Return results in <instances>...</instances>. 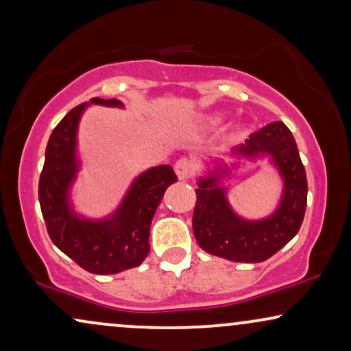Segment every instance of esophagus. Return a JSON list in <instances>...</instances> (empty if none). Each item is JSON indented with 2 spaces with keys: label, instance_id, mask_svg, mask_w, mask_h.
Masks as SVG:
<instances>
[{
  "label": "esophagus",
  "instance_id": "esophagus-1",
  "mask_svg": "<svg viewBox=\"0 0 351 351\" xmlns=\"http://www.w3.org/2000/svg\"><path fill=\"white\" fill-rule=\"evenodd\" d=\"M175 171L180 180H189L191 176L196 173V165H194V162L189 160V158H180V160L175 163Z\"/></svg>",
  "mask_w": 351,
  "mask_h": 351
}]
</instances>
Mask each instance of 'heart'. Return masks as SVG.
Returning <instances> with one entry per match:
<instances>
[{"mask_svg": "<svg viewBox=\"0 0 351 351\" xmlns=\"http://www.w3.org/2000/svg\"><path fill=\"white\" fill-rule=\"evenodd\" d=\"M220 121H221L220 117H210V118L206 119V123L210 124V126H215V124H219Z\"/></svg>", "mask_w": 351, "mask_h": 351, "instance_id": "obj_1", "label": "heart"}]
</instances>
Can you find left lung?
<instances>
[{"label": "left lung", "mask_w": 351, "mask_h": 351, "mask_svg": "<svg viewBox=\"0 0 351 351\" xmlns=\"http://www.w3.org/2000/svg\"><path fill=\"white\" fill-rule=\"evenodd\" d=\"M233 152L247 158L256 155L272 157L283 178L280 206L267 219H241L230 207L219 176L208 175L197 183L193 232L197 245L208 254L234 263H263L282 250L303 223L308 202L306 171L295 137L282 121H274L252 132L246 144L233 149Z\"/></svg>", "instance_id": "8db88e82"}]
</instances>
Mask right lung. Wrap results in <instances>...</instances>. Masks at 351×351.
Instances as JSON below:
<instances>
[{
    "label": "right lung",
    "mask_w": 351,
    "mask_h": 351,
    "mask_svg": "<svg viewBox=\"0 0 351 351\" xmlns=\"http://www.w3.org/2000/svg\"><path fill=\"white\" fill-rule=\"evenodd\" d=\"M92 104L123 106L117 99H92ZM87 104L77 105L58 123L48 139L38 181V201L47 232L58 250L84 270L99 275L137 267L150 251V221L167 188L176 183L171 167L160 165L136 178L118 210L110 219H81L69 207V186L76 178V134Z\"/></svg>",
    "instance_id": "right-lung-1"
}]
</instances>
